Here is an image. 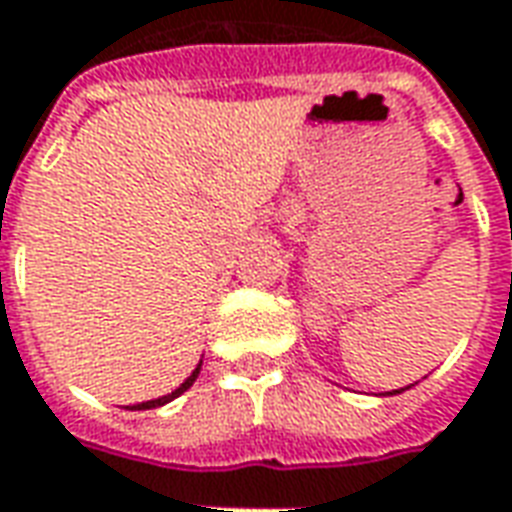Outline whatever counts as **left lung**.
<instances>
[{"mask_svg":"<svg viewBox=\"0 0 512 512\" xmlns=\"http://www.w3.org/2000/svg\"><path fill=\"white\" fill-rule=\"evenodd\" d=\"M407 388H410V385H407ZM407 388H399V391H391V393H402V391H407Z\"/></svg>","mask_w":512,"mask_h":512,"instance_id":"1","label":"left lung"}]
</instances>
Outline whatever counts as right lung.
Here are the masks:
<instances>
[{"mask_svg": "<svg viewBox=\"0 0 512 512\" xmlns=\"http://www.w3.org/2000/svg\"><path fill=\"white\" fill-rule=\"evenodd\" d=\"M199 368H202V360H199V366H196L194 371H191V377H188V380L182 382L180 388H174V391L166 393V396H160V399H149V402H141V405H132V407H127V410H152V407H163V405H169L171 399H177V396H180V393H185V391H188V388H191V385H194L196 377H199Z\"/></svg>", "mask_w": 512, "mask_h": 512, "instance_id": "1", "label": "right lung"}]
</instances>
